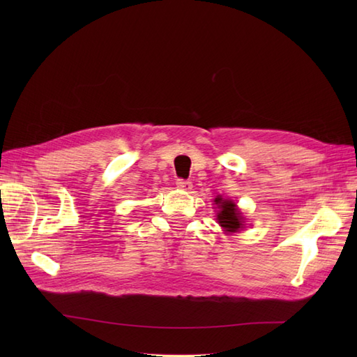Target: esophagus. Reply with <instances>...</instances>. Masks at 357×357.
I'll return each instance as SVG.
<instances>
[{
  "instance_id": "obj_1",
  "label": "esophagus",
  "mask_w": 357,
  "mask_h": 357,
  "mask_svg": "<svg viewBox=\"0 0 357 357\" xmlns=\"http://www.w3.org/2000/svg\"><path fill=\"white\" fill-rule=\"evenodd\" d=\"M176 185H177V188L178 189H181V190H190L192 189V181H189V180H183V178H177V181H176Z\"/></svg>"
}]
</instances>
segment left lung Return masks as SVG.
I'll return each instance as SVG.
<instances>
[{
    "label": "left lung",
    "mask_w": 357,
    "mask_h": 357,
    "mask_svg": "<svg viewBox=\"0 0 357 357\" xmlns=\"http://www.w3.org/2000/svg\"><path fill=\"white\" fill-rule=\"evenodd\" d=\"M214 204L220 208L218 211V220L225 232L235 234L244 228V218L234 201L218 197L214 199Z\"/></svg>",
    "instance_id": "1"
}]
</instances>
